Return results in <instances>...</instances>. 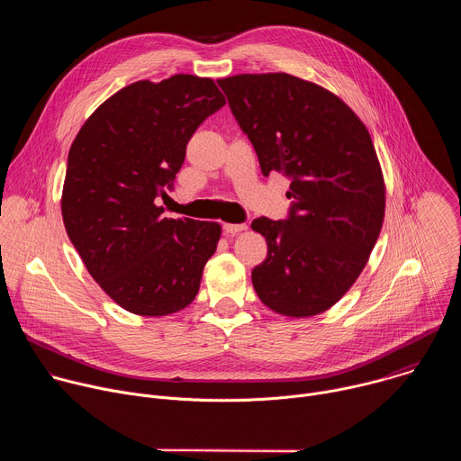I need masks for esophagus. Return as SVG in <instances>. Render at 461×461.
<instances>
[{
  "mask_svg": "<svg viewBox=\"0 0 461 461\" xmlns=\"http://www.w3.org/2000/svg\"><path fill=\"white\" fill-rule=\"evenodd\" d=\"M246 230V224H224V231L226 235H235Z\"/></svg>",
  "mask_w": 461,
  "mask_h": 461,
  "instance_id": "obj_1",
  "label": "esophagus"
}]
</instances>
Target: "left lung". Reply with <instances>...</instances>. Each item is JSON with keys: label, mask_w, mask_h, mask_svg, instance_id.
Here are the masks:
<instances>
[{"label": "left lung", "mask_w": 461, "mask_h": 461, "mask_svg": "<svg viewBox=\"0 0 461 461\" xmlns=\"http://www.w3.org/2000/svg\"><path fill=\"white\" fill-rule=\"evenodd\" d=\"M268 176L292 178L290 217L255 219L268 257L251 283L270 310L332 308L366 267L384 219L383 171L361 118L334 93L286 73L217 80Z\"/></svg>", "instance_id": "obj_1"}]
</instances>
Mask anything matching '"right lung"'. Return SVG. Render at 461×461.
Returning <instances> with one entry per match:
<instances>
[{"mask_svg":"<svg viewBox=\"0 0 461 461\" xmlns=\"http://www.w3.org/2000/svg\"><path fill=\"white\" fill-rule=\"evenodd\" d=\"M226 104L212 78L140 80L107 98L69 149L61 217L100 288L123 310L160 317L194 299L219 222L167 219V194L193 133Z\"/></svg>","mask_w":461,"mask_h":461,"instance_id":"1","label":"right lung"}]
</instances>
